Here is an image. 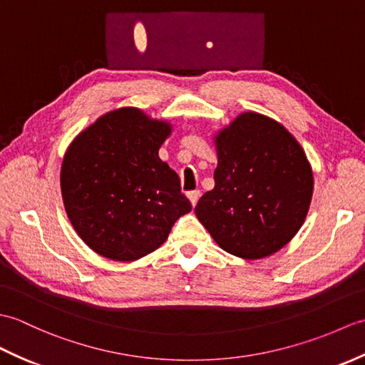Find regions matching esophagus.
I'll return each mask as SVG.
<instances>
[{
	"instance_id": "34e87169",
	"label": "esophagus",
	"mask_w": 365,
	"mask_h": 365,
	"mask_svg": "<svg viewBox=\"0 0 365 365\" xmlns=\"http://www.w3.org/2000/svg\"><path fill=\"white\" fill-rule=\"evenodd\" d=\"M199 197H200V191H199V190H195V191H190V192H188V199H190V202H191L192 207H195V205L197 204Z\"/></svg>"
}]
</instances>
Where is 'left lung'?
Segmentation results:
<instances>
[{
	"instance_id": "1",
	"label": "left lung",
	"mask_w": 365,
	"mask_h": 365,
	"mask_svg": "<svg viewBox=\"0 0 365 365\" xmlns=\"http://www.w3.org/2000/svg\"><path fill=\"white\" fill-rule=\"evenodd\" d=\"M215 188L197 220L224 251L262 259L281 250L306 220L314 175L304 150L281 123L243 113L215 138Z\"/></svg>"
}]
</instances>
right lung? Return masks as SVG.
<instances>
[{"label": "right lung", "instance_id": "1", "mask_svg": "<svg viewBox=\"0 0 365 365\" xmlns=\"http://www.w3.org/2000/svg\"><path fill=\"white\" fill-rule=\"evenodd\" d=\"M169 135L168 122L119 108L68 145L61 192L68 220L92 251L138 260L165 243L174 222L191 212L180 178L158 157Z\"/></svg>", "mask_w": 365, "mask_h": 365}]
</instances>
